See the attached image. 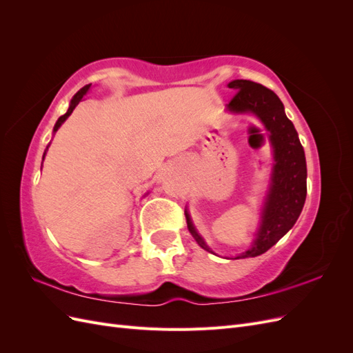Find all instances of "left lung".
Listing matches in <instances>:
<instances>
[{"label": "left lung", "mask_w": 353, "mask_h": 353, "mask_svg": "<svg viewBox=\"0 0 353 353\" xmlns=\"http://www.w3.org/2000/svg\"><path fill=\"white\" fill-rule=\"evenodd\" d=\"M228 88L236 91L227 112L232 114L252 113L268 131L274 163L263 206L259 228L249 249L232 259L254 258L270 250L272 245L292 230L303 209L306 199V159L293 122L284 112V105L274 91L261 83L234 79ZM187 227L201 249L215 254L196 230L185 209Z\"/></svg>", "instance_id": "1"}]
</instances>
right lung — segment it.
I'll use <instances>...</instances> for the list:
<instances>
[{
	"instance_id": "1",
	"label": "right lung",
	"mask_w": 353,
	"mask_h": 353,
	"mask_svg": "<svg viewBox=\"0 0 353 353\" xmlns=\"http://www.w3.org/2000/svg\"><path fill=\"white\" fill-rule=\"evenodd\" d=\"M90 88H91V83L90 85H85V87L83 88H81L77 94H74L73 95V99L70 100V104H69V109H68V112L65 113V114H63V116H60L59 117V119H57V122H56V125H54V128H52V134H56L57 132V130H59V128L61 126V123L63 122H65L66 119H68V117L72 114V112H73V109L74 108H77V105L79 104V101L85 97V95H87L88 94V91H90ZM48 147H50V144L47 145V148H46V152H44V156H42V160H44V157H46V154H47V150H48Z\"/></svg>"
}]
</instances>
